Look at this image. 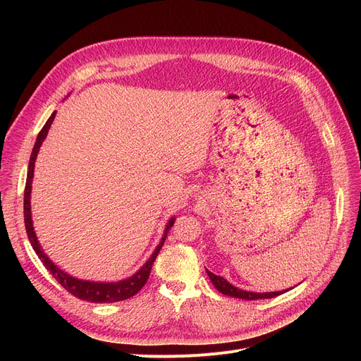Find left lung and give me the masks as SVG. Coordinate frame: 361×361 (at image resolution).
<instances>
[{
	"instance_id": "obj_1",
	"label": "left lung",
	"mask_w": 361,
	"mask_h": 361,
	"mask_svg": "<svg viewBox=\"0 0 361 361\" xmlns=\"http://www.w3.org/2000/svg\"><path fill=\"white\" fill-rule=\"evenodd\" d=\"M206 272H207V276L211 278V281H212V283H214V287H215L219 293H222V294H225V295H230V297L243 298V300H260V298H272V297H276V295H279V294H282V293H286V290H283V291H275V293H252V291H244V290H240V288L231 286V283H230L228 281H226V279H224L222 276H218V275L212 274L211 271H207V269H206Z\"/></svg>"
}]
</instances>
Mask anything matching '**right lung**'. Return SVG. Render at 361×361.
<instances>
[{"label":"right lung","instance_id":"obj_1","mask_svg":"<svg viewBox=\"0 0 361 361\" xmlns=\"http://www.w3.org/2000/svg\"><path fill=\"white\" fill-rule=\"evenodd\" d=\"M56 111H54L51 114V117L48 118V121L45 123V126L42 127V130L39 131V135L36 137L32 155L29 159V168H27V177H26V187H25V226H26V233L29 237V241L32 244V247L35 250V253L37 255V257L41 259V262L44 263V267L49 271V274L59 281V283H61L63 288H66L71 295L78 297L80 300H86L89 302H116V301H123L127 300L130 297H133L135 294H137L145 283L147 282L152 264H154L159 250L162 249V245L165 243L166 234L171 230V226L174 225L176 218H171L166 224V228L164 231V235L158 244V247L155 249V252L152 253V256L146 260V263L143 267L135 274L131 275L127 279L123 281H117V282H92V281H82L78 278L70 276L67 272L61 271L59 267H55L52 263V260H49V257L44 253L39 241L36 238L35 230H33V222H32V212H30V193H32V178H33V171H35V161L37 157V152H39V147L42 145V142L45 140L48 130L55 118Z\"/></svg>","mask_w":361,"mask_h":361}]
</instances>
